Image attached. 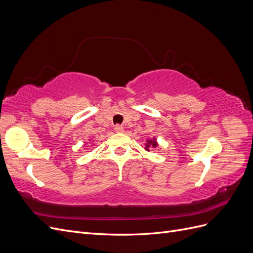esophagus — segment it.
<instances>
[{"label": "esophagus", "instance_id": "esophagus-1", "mask_svg": "<svg viewBox=\"0 0 253 253\" xmlns=\"http://www.w3.org/2000/svg\"><path fill=\"white\" fill-rule=\"evenodd\" d=\"M114 129H115V132H116V133H122L125 131V128L122 126H115Z\"/></svg>", "mask_w": 253, "mask_h": 253}]
</instances>
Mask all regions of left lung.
I'll use <instances>...</instances> for the list:
<instances>
[{
    "label": "left lung",
    "mask_w": 253,
    "mask_h": 253,
    "mask_svg": "<svg viewBox=\"0 0 253 253\" xmlns=\"http://www.w3.org/2000/svg\"><path fill=\"white\" fill-rule=\"evenodd\" d=\"M159 147V144L157 142V138L156 137H153V138H147L144 142V150L145 151H150L151 149H157Z\"/></svg>",
    "instance_id": "obj_1"
}]
</instances>
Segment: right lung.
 <instances>
[{"mask_svg":"<svg viewBox=\"0 0 253 253\" xmlns=\"http://www.w3.org/2000/svg\"><path fill=\"white\" fill-rule=\"evenodd\" d=\"M90 140H91V139H88V142H89V141H90ZM85 143H86V142H85Z\"/></svg>","mask_w":253,"mask_h":253,"instance_id":"obj_1","label":"right lung"}]
</instances>
